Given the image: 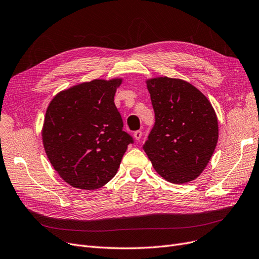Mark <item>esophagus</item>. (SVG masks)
<instances>
[{"label":"esophagus","mask_w":259,"mask_h":259,"mask_svg":"<svg viewBox=\"0 0 259 259\" xmlns=\"http://www.w3.org/2000/svg\"><path fill=\"white\" fill-rule=\"evenodd\" d=\"M133 137H135V139H136L137 141H140L141 138H142V131H141V130L136 131L135 133H133Z\"/></svg>","instance_id":"1"}]
</instances>
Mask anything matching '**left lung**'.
Here are the masks:
<instances>
[{"instance_id":"left-lung-1","label":"left lung","mask_w":259,"mask_h":259,"mask_svg":"<svg viewBox=\"0 0 259 259\" xmlns=\"http://www.w3.org/2000/svg\"><path fill=\"white\" fill-rule=\"evenodd\" d=\"M155 126L143 146L156 172L173 184L196 180L219 140V121L207 98L190 82L160 76L146 80Z\"/></svg>"}]
</instances>
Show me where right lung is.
Segmentation results:
<instances>
[{
    "label": "right lung",
    "mask_w": 259,
    "mask_h": 259,
    "mask_svg": "<svg viewBox=\"0 0 259 259\" xmlns=\"http://www.w3.org/2000/svg\"><path fill=\"white\" fill-rule=\"evenodd\" d=\"M122 78L94 79L57 94L49 103L41 139L60 178L75 188L95 190L117 173L133 140L122 130L114 96Z\"/></svg>",
    "instance_id": "add662e5"
}]
</instances>
